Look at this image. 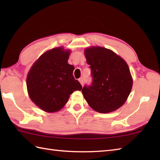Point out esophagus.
<instances>
[{
    "label": "esophagus",
    "instance_id": "obj_1",
    "mask_svg": "<svg viewBox=\"0 0 160 160\" xmlns=\"http://www.w3.org/2000/svg\"><path fill=\"white\" fill-rule=\"evenodd\" d=\"M79 82H80L81 85L83 86V84H84V79H83V78H80V79H79Z\"/></svg>",
    "mask_w": 160,
    "mask_h": 160
}]
</instances>
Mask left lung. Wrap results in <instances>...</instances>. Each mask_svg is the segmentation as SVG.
I'll list each match as a JSON object with an SVG mask.
<instances>
[{"label":"left lung","mask_w":160,"mask_h":160,"mask_svg":"<svg viewBox=\"0 0 160 160\" xmlns=\"http://www.w3.org/2000/svg\"><path fill=\"white\" fill-rule=\"evenodd\" d=\"M93 78L91 85L82 89L87 103L101 113L122 107L131 93L132 79L127 63L113 51L102 47L84 50Z\"/></svg>","instance_id":"obj_1"}]
</instances>
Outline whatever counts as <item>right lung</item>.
Returning <instances> with one entry per match:
<instances>
[{
	"label": "right lung",
	"instance_id": "1",
	"mask_svg": "<svg viewBox=\"0 0 160 160\" xmlns=\"http://www.w3.org/2000/svg\"><path fill=\"white\" fill-rule=\"evenodd\" d=\"M71 52L57 47L44 53L33 64L27 77L29 98L49 113L60 110L73 91L82 89L75 80V67L68 64Z\"/></svg>",
	"mask_w": 160,
	"mask_h": 160
}]
</instances>
